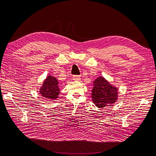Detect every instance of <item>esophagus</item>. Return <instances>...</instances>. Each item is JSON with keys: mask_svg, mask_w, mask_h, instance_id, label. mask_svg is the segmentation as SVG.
I'll list each match as a JSON object with an SVG mask.
<instances>
[{"mask_svg": "<svg viewBox=\"0 0 156 156\" xmlns=\"http://www.w3.org/2000/svg\"><path fill=\"white\" fill-rule=\"evenodd\" d=\"M73 79L74 81H80L81 80V76L80 75H74Z\"/></svg>", "mask_w": 156, "mask_h": 156, "instance_id": "esophagus-1", "label": "esophagus"}]
</instances>
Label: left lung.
Wrapping results in <instances>:
<instances>
[{
	"label": "left lung",
	"mask_w": 156,
	"mask_h": 156,
	"mask_svg": "<svg viewBox=\"0 0 156 156\" xmlns=\"http://www.w3.org/2000/svg\"><path fill=\"white\" fill-rule=\"evenodd\" d=\"M92 99L98 108L111 106L117 100L118 90L112 86L103 76H99L93 81Z\"/></svg>",
	"instance_id": "1"
}]
</instances>
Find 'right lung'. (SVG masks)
<instances>
[{
    "mask_svg": "<svg viewBox=\"0 0 156 156\" xmlns=\"http://www.w3.org/2000/svg\"><path fill=\"white\" fill-rule=\"evenodd\" d=\"M60 90L58 88V82L56 77L49 75L47 76L41 87L39 93L43 98L55 100L59 95Z\"/></svg>",
    "mask_w": 156,
    "mask_h": 156,
    "instance_id": "obj_1",
    "label": "right lung"
}]
</instances>
